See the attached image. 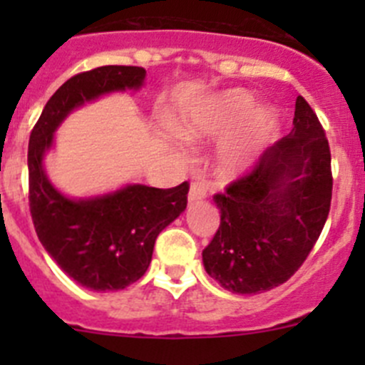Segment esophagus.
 <instances>
[{"instance_id":"obj_1","label":"esophagus","mask_w":365,"mask_h":365,"mask_svg":"<svg viewBox=\"0 0 365 365\" xmlns=\"http://www.w3.org/2000/svg\"><path fill=\"white\" fill-rule=\"evenodd\" d=\"M208 196V187L205 183H192L189 189V201L194 203V201H201Z\"/></svg>"}]
</instances>
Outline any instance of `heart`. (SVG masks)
Masks as SVG:
<instances>
[{"label": "heart", "instance_id": "1", "mask_svg": "<svg viewBox=\"0 0 365 365\" xmlns=\"http://www.w3.org/2000/svg\"><path fill=\"white\" fill-rule=\"evenodd\" d=\"M173 130L185 141H210L222 138L219 168L231 175L251 165L275 127V116L242 88L208 93L180 109Z\"/></svg>", "mask_w": 365, "mask_h": 365}]
</instances>
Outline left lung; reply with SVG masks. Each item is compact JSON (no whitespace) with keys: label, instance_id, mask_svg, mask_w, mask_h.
Instances as JSON below:
<instances>
[{"label":"left lung","instance_id":"obj_1","mask_svg":"<svg viewBox=\"0 0 365 365\" xmlns=\"http://www.w3.org/2000/svg\"><path fill=\"white\" fill-rule=\"evenodd\" d=\"M330 200L329 141L298 95L292 132L264 150L251 175L213 197L220 226L203 251L206 274L240 295L282 284L314 247Z\"/></svg>","mask_w":365,"mask_h":365}]
</instances>
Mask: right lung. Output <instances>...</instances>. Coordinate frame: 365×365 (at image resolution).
Instances as JSON below:
<instances>
[{
  "label": "right lung",
  "mask_w": 365,
  "mask_h": 365,
  "mask_svg": "<svg viewBox=\"0 0 365 365\" xmlns=\"http://www.w3.org/2000/svg\"><path fill=\"white\" fill-rule=\"evenodd\" d=\"M145 79V68L123 65L77 73L49 98L29 135V210L36 237L68 277L93 292L123 289L145 275L159 233L185 210L189 185L127 183L111 192L72 197L49 180L46 157L70 113L104 95L141 90Z\"/></svg>",
  "instance_id": "add662e5"
}]
</instances>
